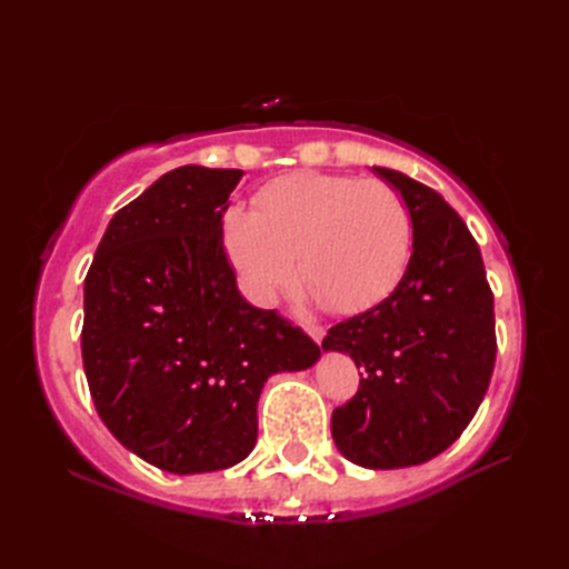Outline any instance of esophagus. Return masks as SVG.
I'll list each match as a JSON object with an SVG mask.
<instances>
[{
  "instance_id": "obj_1",
  "label": "esophagus",
  "mask_w": 569,
  "mask_h": 569,
  "mask_svg": "<svg viewBox=\"0 0 569 569\" xmlns=\"http://www.w3.org/2000/svg\"><path fill=\"white\" fill-rule=\"evenodd\" d=\"M306 332H308L318 345H322V340H325V328H320V325H308Z\"/></svg>"
}]
</instances>
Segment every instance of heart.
Masks as SVG:
<instances>
[{
	"instance_id": "1",
	"label": "heart",
	"mask_w": 569,
	"mask_h": 569,
	"mask_svg": "<svg viewBox=\"0 0 569 569\" xmlns=\"http://www.w3.org/2000/svg\"><path fill=\"white\" fill-rule=\"evenodd\" d=\"M222 247L239 288L269 306L300 276L337 312L367 310L401 281L410 212L383 180L298 171L266 183L253 212H222Z\"/></svg>"
}]
</instances>
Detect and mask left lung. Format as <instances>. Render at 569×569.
Here are the masks:
<instances>
[{"label": "left lung", "instance_id": "left-lung-1", "mask_svg": "<svg viewBox=\"0 0 569 569\" xmlns=\"http://www.w3.org/2000/svg\"><path fill=\"white\" fill-rule=\"evenodd\" d=\"M373 173L401 192L413 253L379 306L337 322L325 352L359 369V391L332 410V440L367 469L422 465L445 452L485 401L497 359L485 261L440 192L391 168Z\"/></svg>", "mask_w": 569, "mask_h": 569}]
</instances>
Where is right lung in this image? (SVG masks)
Masks as SVG:
<instances>
[{"label": "right lung", "instance_id": "1", "mask_svg": "<svg viewBox=\"0 0 569 569\" xmlns=\"http://www.w3.org/2000/svg\"><path fill=\"white\" fill-rule=\"evenodd\" d=\"M241 176L168 171L112 217L84 276L94 408L127 450L173 475L241 462L266 379L320 357L303 330L239 293L220 224Z\"/></svg>", "mask_w": 569, "mask_h": 569}]
</instances>
